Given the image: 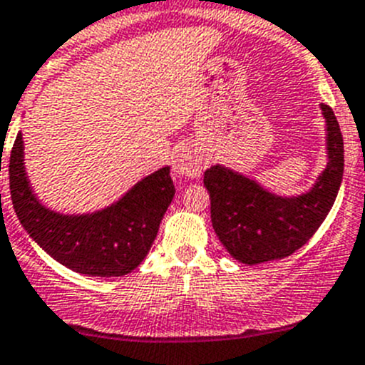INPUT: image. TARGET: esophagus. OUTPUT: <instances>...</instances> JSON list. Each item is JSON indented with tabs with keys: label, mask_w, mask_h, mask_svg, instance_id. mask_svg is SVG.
Instances as JSON below:
<instances>
[{
	"label": "esophagus",
	"mask_w": 365,
	"mask_h": 365,
	"mask_svg": "<svg viewBox=\"0 0 365 365\" xmlns=\"http://www.w3.org/2000/svg\"><path fill=\"white\" fill-rule=\"evenodd\" d=\"M203 167H205V160H203L202 153L196 150L195 147H182L178 150V154H176L175 170L180 176L198 178L202 175Z\"/></svg>",
	"instance_id": "obj_1"
}]
</instances>
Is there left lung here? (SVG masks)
<instances>
[{
	"mask_svg": "<svg viewBox=\"0 0 365 365\" xmlns=\"http://www.w3.org/2000/svg\"><path fill=\"white\" fill-rule=\"evenodd\" d=\"M322 110L327 121L329 163L307 195L280 198L222 165L205 170L212 227L235 260L256 265L293 255L331 211L344 175V138L333 109L322 105Z\"/></svg>",
	"mask_w": 365,
	"mask_h": 365,
	"instance_id": "obj_1",
	"label": "left lung"
}]
</instances>
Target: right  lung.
<instances>
[{"mask_svg":"<svg viewBox=\"0 0 365 365\" xmlns=\"http://www.w3.org/2000/svg\"><path fill=\"white\" fill-rule=\"evenodd\" d=\"M9 178L12 205L25 231L54 260L88 277H123L142 264L176 192L170 169L163 167L105 211L85 216L56 215L29 189L21 134L11 149Z\"/></svg>","mask_w":365,"mask_h":365,"instance_id":"1","label":"right lung"}]
</instances>
